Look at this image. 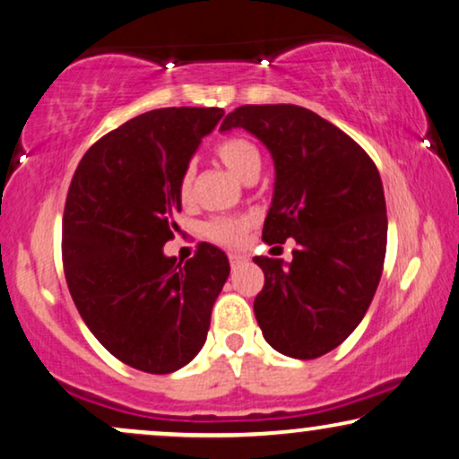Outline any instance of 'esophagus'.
Returning a JSON list of instances; mask_svg holds the SVG:
<instances>
[{
  "label": "esophagus",
  "instance_id": "34e87169",
  "mask_svg": "<svg viewBox=\"0 0 459 459\" xmlns=\"http://www.w3.org/2000/svg\"><path fill=\"white\" fill-rule=\"evenodd\" d=\"M248 259H247V255H240V253H231L230 255V263H231V267H240L242 263H247Z\"/></svg>",
  "mask_w": 459,
  "mask_h": 459
}]
</instances>
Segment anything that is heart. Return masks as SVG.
I'll use <instances>...</instances> for the list:
<instances>
[{
  "instance_id": "heart-1",
  "label": "heart",
  "mask_w": 459,
  "mask_h": 459,
  "mask_svg": "<svg viewBox=\"0 0 459 459\" xmlns=\"http://www.w3.org/2000/svg\"><path fill=\"white\" fill-rule=\"evenodd\" d=\"M217 159L236 175L238 179L250 181L256 179L263 167V156L259 148L247 137H228V140L219 142L215 148ZM179 196L187 203L192 196V173L186 171L179 181ZM250 221L247 217H215L204 225V236L209 240L223 244V247H236L244 240Z\"/></svg>"
}]
</instances>
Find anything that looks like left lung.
<instances>
[{"mask_svg": "<svg viewBox=\"0 0 459 459\" xmlns=\"http://www.w3.org/2000/svg\"><path fill=\"white\" fill-rule=\"evenodd\" d=\"M234 127L273 159L263 240L299 244L290 263L255 256L265 273L255 317L281 355L316 359L347 341L378 288L388 230L380 173L359 143L303 106H240L219 131Z\"/></svg>", "mask_w": 459, "mask_h": 459, "instance_id": "left-lung-1", "label": "left lung"}]
</instances>
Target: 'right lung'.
Wrapping results in <instances>:
<instances>
[{
	"label": "right lung",
	"instance_id": "right-lung-1",
	"mask_svg": "<svg viewBox=\"0 0 459 459\" xmlns=\"http://www.w3.org/2000/svg\"><path fill=\"white\" fill-rule=\"evenodd\" d=\"M221 108H159L87 150L68 187L62 261L77 309L102 347L148 374H171L206 341L230 275L203 242L186 265L162 253L181 211L179 181Z\"/></svg>",
	"mask_w": 459,
	"mask_h": 459
}]
</instances>
